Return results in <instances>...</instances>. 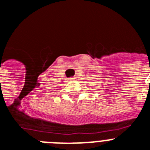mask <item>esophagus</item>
<instances>
[{
	"label": "esophagus",
	"instance_id": "obj_1",
	"mask_svg": "<svg viewBox=\"0 0 150 150\" xmlns=\"http://www.w3.org/2000/svg\"><path fill=\"white\" fill-rule=\"evenodd\" d=\"M76 77H70L69 78V80H75Z\"/></svg>",
	"mask_w": 150,
	"mask_h": 150
}]
</instances>
